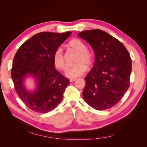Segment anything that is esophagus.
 <instances>
[{
    "mask_svg": "<svg viewBox=\"0 0 147 147\" xmlns=\"http://www.w3.org/2000/svg\"><path fill=\"white\" fill-rule=\"evenodd\" d=\"M77 80V78H70V82H74V81H75Z\"/></svg>",
    "mask_w": 147,
    "mask_h": 147,
    "instance_id": "34e87169",
    "label": "esophagus"
}]
</instances>
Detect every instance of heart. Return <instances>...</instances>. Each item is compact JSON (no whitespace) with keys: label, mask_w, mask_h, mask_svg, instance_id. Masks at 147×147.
Instances as JSON below:
<instances>
[{"label":"heart","mask_w":147,"mask_h":147,"mask_svg":"<svg viewBox=\"0 0 147 147\" xmlns=\"http://www.w3.org/2000/svg\"><path fill=\"white\" fill-rule=\"evenodd\" d=\"M69 47L77 53L75 63L66 70L65 75L69 78H75L83 75L86 70V65L90 67L94 62V55L86 48V44L80 39L73 38L69 42ZM53 62L55 67L59 70H64L66 64L63 51L61 48L56 49L53 55Z\"/></svg>","instance_id":"b5f03b06"}]
</instances>
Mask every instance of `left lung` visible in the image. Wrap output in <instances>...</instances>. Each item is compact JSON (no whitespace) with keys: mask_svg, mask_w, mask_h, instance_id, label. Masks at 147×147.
Returning a JSON list of instances; mask_svg holds the SVG:
<instances>
[{"mask_svg":"<svg viewBox=\"0 0 147 147\" xmlns=\"http://www.w3.org/2000/svg\"><path fill=\"white\" fill-rule=\"evenodd\" d=\"M78 36L90 44L96 56L92 69L84 78L83 98L96 110L112 108L130 85L132 61L129 53L121 42L104 30H84Z\"/></svg>","mask_w":147,"mask_h":147,"instance_id":"1","label":"left lung"}]
</instances>
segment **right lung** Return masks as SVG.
Segmentation results:
<instances>
[{"mask_svg": "<svg viewBox=\"0 0 147 147\" xmlns=\"http://www.w3.org/2000/svg\"><path fill=\"white\" fill-rule=\"evenodd\" d=\"M71 34H37L16 53L11 70L15 91L25 105L35 112H50L63 99L69 80L55 69L53 55ZM28 75H32L37 83L36 90L34 92H28L24 87V79Z\"/></svg>", "mask_w": 147, "mask_h": 147, "instance_id": "1", "label": "right lung"}]
</instances>
